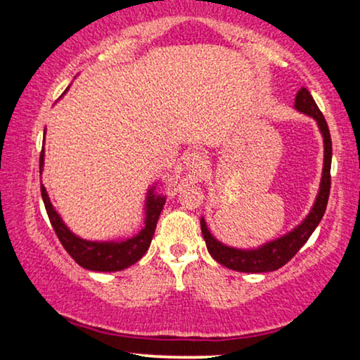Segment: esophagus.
I'll use <instances>...</instances> for the list:
<instances>
[{"instance_id": "esophagus-1", "label": "esophagus", "mask_w": 360, "mask_h": 360, "mask_svg": "<svg viewBox=\"0 0 360 360\" xmlns=\"http://www.w3.org/2000/svg\"><path fill=\"white\" fill-rule=\"evenodd\" d=\"M185 167L186 170L191 172L196 179H205L206 174H208V160H206V155L200 150H191L185 159Z\"/></svg>"}]
</instances>
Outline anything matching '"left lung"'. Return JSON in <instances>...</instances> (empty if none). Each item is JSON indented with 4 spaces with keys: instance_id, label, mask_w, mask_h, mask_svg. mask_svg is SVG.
<instances>
[{
    "instance_id": "obj_1",
    "label": "left lung",
    "mask_w": 360,
    "mask_h": 360,
    "mask_svg": "<svg viewBox=\"0 0 360 360\" xmlns=\"http://www.w3.org/2000/svg\"><path fill=\"white\" fill-rule=\"evenodd\" d=\"M295 110L303 112L316 121L319 127V132L323 136V146H324V162H323V174H321V184H319V191L316 195V200L309 210L302 223L297 228H293L290 233L280 236V238L269 240L255 249H238L226 245L214 238L210 233L208 226H206L205 218H201V233H203L206 248L216 262H219L224 267L231 270H238V272H248V274H260V272H274L280 267H283L300 249L303 248L304 243L316 229L319 221L323 219L324 211H326L328 198H329V188H331V159H333V144H331V134H329L328 122L324 120L323 112L314 103L313 96L309 95L307 88H302L297 93L295 98Z\"/></svg>"
}]
</instances>
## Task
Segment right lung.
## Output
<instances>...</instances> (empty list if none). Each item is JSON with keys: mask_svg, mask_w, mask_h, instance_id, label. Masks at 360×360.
<instances>
[{"mask_svg": "<svg viewBox=\"0 0 360 360\" xmlns=\"http://www.w3.org/2000/svg\"><path fill=\"white\" fill-rule=\"evenodd\" d=\"M41 174L44 170V149L41 152ZM41 193L44 205H46L49 219L53 231H56L58 240L70 257L83 269L93 270V272H117L124 270L136 264L149 249L152 236H154L157 221H159L160 211L165 205V196L155 193V186H150L146 196L144 205V228L132 238L121 240H86L73 234L67 224L63 223L60 214L57 213L49 198L46 186L41 184Z\"/></svg>", "mask_w": 360, "mask_h": 360, "instance_id": "1", "label": "right lung"}]
</instances>
